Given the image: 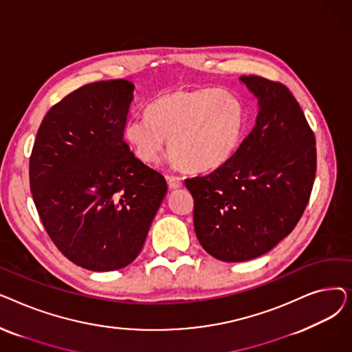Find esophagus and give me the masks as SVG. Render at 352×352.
I'll return each instance as SVG.
<instances>
[{
    "label": "esophagus",
    "instance_id": "1",
    "mask_svg": "<svg viewBox=\"0 0 352 352\" xmlns=\"http://www.w3.org/2000/svg\"><path fill=\"white\" fill-rule=\"evenodd\" d=\"M166 181H168V186L173 190L182 187V178L178 175H166Z\"/></svg>",
    "mask_w": 352,
    "mask_h": 352
}]
</instances>
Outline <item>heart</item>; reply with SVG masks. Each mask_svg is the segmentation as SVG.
Wrapping results in <instances>:
<instances>
[{
	"label": "heart",
	"instance_id": "obj_1",
	"mask_svg": "<svg viewBox=\"0 0 352 352\" xmlns=\"http://www.w3.org/2000/svg\"><path fill=\"white\" fill-rule=\"evenodd\" d=\"M245 126L247 108L231 92L174 89L150 105L148 117L129 121L125 138L145 164L158 162L170 141V153L182 168L206 173L234 157Z\"/></svg>",
	"mask_w": 352,
	"mask_h": 352
}]
</instances>
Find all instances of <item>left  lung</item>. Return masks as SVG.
Listing matches in <instances>:
<instances>
[{
  "mask_svg": "<svg viewBox=\"0 0 352 352\" xmlns=\"http://www.w3.org/2000/svg\"><path fill=\"white\" fill-rule=\"evenodd\" d=\"M241 81L260 105L252 131L226 165L186 179L198 241L226 263L252 260L291 234L317 171L316 135L291 91L252 74Z\"/></svg>",
  "mask_w": 352,
  "mask_h": 352,
  "instance_id": "1",
  "label": "left lung"
}]
</instances>
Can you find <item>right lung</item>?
<instances>
[{
	"label": "right lung",
	"instance_id": "add662e5",
	"mask_svg": "<svg viewBox=\"0 0 352 352\" xmlns=\"http://www.w3.org/2000/svg\"><path fill=\"white\" fill-rule=\"evenodd\" d=\"M133 98L126 80L80 87L51 107L31 151L41 223L61 254L89 271L135 260L168 190L124 141Z\"/></svg>",
	"mask_w": 352,
	"mask_h": 352
}]
</instances>
